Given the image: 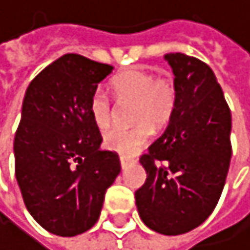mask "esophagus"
<instances>
[{
    "instance_id": "obj_1",
    "label": "esophagus",
    "mask_w": 250,
    "mask_h": 250,
    "mask_svg": "<svg viewBox=\"0 0 250 250\" xmlns=\"http://www.w3.org/2000/svg\"><path fill=\"white\" fill-rule=\"evenodd\" d=\"M132 162H135L133 157H129V156H120V163H121V168H126L127 165H130Z\"/></svg>"
}]
</instances>
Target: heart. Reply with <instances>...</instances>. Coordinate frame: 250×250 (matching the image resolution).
Listing matches in <instances>:
<instances>
[{"label": "heart", "instance_id": "obj_1", "mask_svg": "<svg viewBox=\"0 0 250 250\" xmlns=\"http://www.w3.org/2000/svg\"><path fill=\"white\" fill-rule=\"evenodd\" d=\"M112 90L120 102H133L130 129L115 127L103 135V146L109 151L133 154L150 139L151 129L160 130L171 121L177 108V87L172 79L156 76L148 70L132 69L112 79ZM88 111L99 129L112 121V104L108 96L97 90L91 94Z\"/></svg>", "mask_w": 250, "mask_h": 250}]
</instances>
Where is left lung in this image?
Masks as SVG:
<instances>
[{"label":"left lung","instance_id":"left-lung-1","mask_svg":"<svg viewBox=\"0 0 250 250\" xmlns=\"http://www.w3.org/2000/svg\"><path fill=\"white\" fill-rule=\"evenodd\" d=\"M177 108L167 130L139 162L147 180L135 192L142 222L165 234H185L213 213L231 162V111L210 67L195 57L167 54Z\"/></svg>","mask_w":250,"mask_h":250}]
</instances>
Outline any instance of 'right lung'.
I'll return each mask as SVG.
<instances>
[{"label": "right lung", "mask_w": 250, "mask_h": 250, "mask_svg": "<svg viewBox=\"0 0 250 250\" xmlns=\"http://www.w3.org/2000/svg\"><path fill=\"white\" fill-rule=\"evenodd\" d=\"M114 67L65 54L28 85L15 135V174L26 210L46 231L73 237L100 216L121 171L115 151L100 150L91 94Z\"/></svg>", "instance_id": "add662e5"}]
</instances>
